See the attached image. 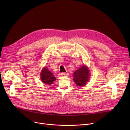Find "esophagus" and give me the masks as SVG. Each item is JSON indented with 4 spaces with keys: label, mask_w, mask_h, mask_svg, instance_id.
I'll use <instances>...</instances> for the list:
<instances>
[{
    "label": "esophagus",
    "mask_w": 130,
    "mask_h": 130,
    "mask_svg": "<svg viewBox=\"0 0 130 130\" xmlns=\"http://www.w3.org/2000/svg\"><path fill=\"white\" fill-rule=\"evenodd\" d=\"M68 75H69V74H68V73H67L63 72V73H61V75L63 76H67Z\"/></svg>",
    "instance_id": "obj_1"
}]
</instances>
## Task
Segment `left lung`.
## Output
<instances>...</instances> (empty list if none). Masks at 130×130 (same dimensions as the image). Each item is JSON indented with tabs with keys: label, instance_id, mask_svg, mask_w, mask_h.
<instances>
[{
	"label": "left lung",
	"instance_id": "obj_1",
	"mask_svg": "<svg viewBox=\"0 0 130 130\" xmlns=\"http://www.w3.org/2000/svg\"><path fill=\"white\" fill-rule=\"evenodd\" d=\"M75 83L78 86H83L87 84L90 78V71L87 66L83 65L75 71L73 75Z\"/></svg>",
	"mask_w": 130,
	"mask_h": 130
}]
</instances>
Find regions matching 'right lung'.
<instances>
[{"mask_svg": "<svg viewBox=\"0 0 130 130\" xmlns=\"http://www.w3.org/2000/svg\"><path fill=\"white\" fill-rule=\"evenodd\" d=\"M40 78L42 82L47 85H51L56 80V77L47 67H44L40 73Z\"/></svg>", "mask_w": 130, "mask_h": 130, "instance_id": "add662e5", "label": "right lung"}]
</instances>
